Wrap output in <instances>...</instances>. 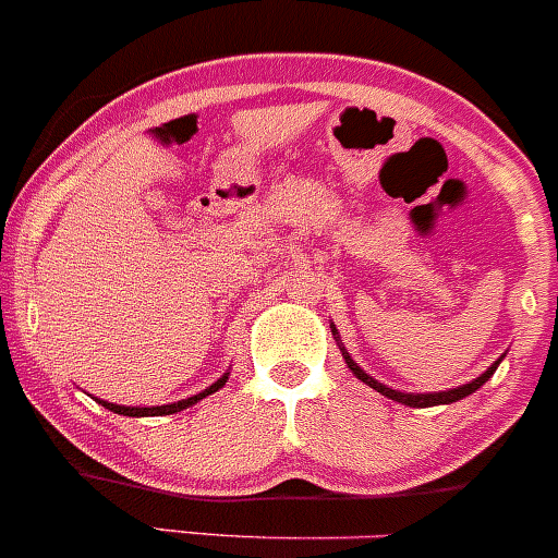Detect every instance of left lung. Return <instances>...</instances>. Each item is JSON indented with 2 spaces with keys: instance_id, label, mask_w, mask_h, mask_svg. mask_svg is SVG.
Instances as JSON below:
<instances>
[{
  "instance_id": "obj_1",
  "label": "left lung",
  "mask_w": 558,
  "mask_h": 558,
  "mask_svg": "<svg viewBox=\"0 0 558 558\" xmlns=\"http://www.w3.org/2000/svg\"><path fill=\"white\" fill-rule=\"evenodd\" d=\"M343 356H345V365L351 367V373H354V376L360 378V381H365L367 387H373V389H376V392H381L384 398H392V400H398V403H405V405H416V409H425V405H439V403H456V400L466 398V395H472L474 389H480L485 381H488L490 376H494V371H496V367H499V362H501V360H496L494 365H490L488 371L483 373V376H477V378H474V381L463 384V387H458V389H447V392H434V395H405V392H395V389L384 387V384H378L376 378L367 376V373L362 371V367L356 365V362L351 360V356L345 354V351H343Z\"/></svg>"
}]
</instances>
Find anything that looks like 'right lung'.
<instances>
[{"mask_svg": "<svg viewBox=\"0 0 558 558\" xmlns=\"http://www.w3.org/2000/svg\"><path fill=\"white\" fill-rule=\"evenodd\" d=\"M226 378H229V376L218 378V381H215L213 387H209V389H204V392H198V395H193V398H187V400H177V403H169V405H153V409H138V405H117V403H106V400H100V403L106 405L108 411H113V414H124V416H155V414H174V411H182V409H187V405L198 403V400H202V398H207V395L218 392V389L223 387V384H226Z\"/></svg>", "mask_w": 558, "mask_h": 558, "instance_id": "add662e5", "label": "right lung"}]
</instances>
